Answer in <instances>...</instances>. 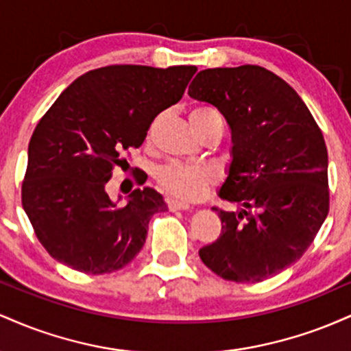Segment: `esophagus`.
Wrapping results in <instances>:
<instances>
[{"mask_svg": "<svg viewBox=\"0 0 351 351\" xmlns=\"http://www.w3.org/2000/svg\"><path fill=\"white\" fill-rule=\"evenodd\" d=\"M188 203H183V201H178V199H168V209L170 211H186L189 209Z\"/></svg>", "mask_w": 351, "mask_h": 351, "instance_id": "1", "label": "esophagus"}]
</instances>
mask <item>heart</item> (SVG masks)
<instances>
[{
  "instance_id": "b5f03b06",
  "label": "heart",
  "mask_w": 351,
  "mask_h": 351,
  "mask_svg": "<svg viewBox=\"0 0 351 351\" xmlns=\"http://www.w3.org/2000/svg\"><path fill=\"white\" fill-rule=\"evenodd\" d=\"M189 123L193 128L219 120L221 115L213 107L199 106L189 110ZM156 183L163 191L183 201H198L208 195L217 183L215 170L204 165H189L183 162H170L156 171Z\"/></svg>"
}]
</instances>
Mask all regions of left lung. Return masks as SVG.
Returning a JSON list of instances; mask_svg holds the SVG:
<instances>
[{
    "mask_svg": "<svg viewBox=\"0 0 351 351\" xmlns=\"http://www.w3.org/2000/svg\"><path fill=\"white\" fill-rule=\"evenodd\" d=\"M188 95L211 104L231 128V165L217 211L221 234L199 249L206 267L232 282H263L304 256L328 215L324 135L293 88L259 66L196 74Z\"/></svg>",
    "mask_w": 351,
    "mask_h": 351,
    "instance_id": "8db88e82",
    "label": "left lung"
}]
</instances>
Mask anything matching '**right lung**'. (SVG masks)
I'll list each match as a JSON object with an SVG mask.
<instances>
[{
  "label": "right lung",
  "instance_id": "right-lung-1",
  "mask_svg": "<svg viewBox=\"0 0 351 351\" xmlns=\"http://www.w3.org/2000/svg\"><path fill=\"white\" fill-rule=\"evenodd\" d=\"M195 66H107L71 84L39 120L27 148L23 208L60 264L108 274L143 247L163 196L136 188L125 204L107 195L122 153L138 148L156 115L183 97ZM145 181H140L143 184Z\"/></svg>",
  "mask_w": 351,
  "mask_h": 351
}]
</instances>
